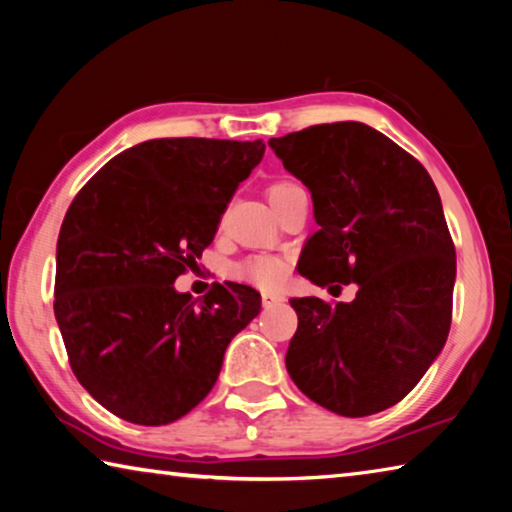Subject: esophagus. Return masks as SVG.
<instances>
[{"label": "esophagus", "mask_w": 512, "mask_h": 512, "mask_svg": "<svg viewBox=\"0 0 512 512\" xmlns=\"http://www.w3.org/2000/svg\"><path fill=\"white\" fill-rule=\"evenodd\" d=\"M284 298L280 296V293H275V291H262V305L264 307H273V305H277V302H282Z\"/></svg>", "instance_id": "1"}]
</instances>
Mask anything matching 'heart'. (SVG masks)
Masks as SVG:
<instances>
[{
	"mask_svg": "<svg viewBox=\"0 0 512 512\" xmlns=\"http://www.w3.org/2000/svg\"><path fill=\"white\" fill-rule=\"evenodd\" d=\"M298 185L291 183V180H277L271 187H268V201L275 207L277 203L287 196L291 189ZM291 262L289 257L284 255H253L246 257L232 266V277L239 282H248L259 289H275L287 280Z\"/></svg>",
	"mask_w": 512,
	"mask_h": 512,
	"instance_id": "obj_1",
	"label": "heart"
}]
</instances>
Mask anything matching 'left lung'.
Instances as JSON below:
<instances>
[{
  "mask_svg": "<svg viewBox=\"0 0 512 512\" xmlns=\"http://www.w3.org/2000/svg\"><path fill=\"white\" fill-rule=\"evenodd\" d=\"M268 144L309 187L320 225L300 275L332 293L357 284L352 302L291 300L289 375L345 418L384 411L413 391L452 325L456 250L438 189L411 153L359 121Z\"/></svg>",
  "mask_w": 512,
  "mask_h": 512,
  "instance_id": "1",
  "label": "left lung"
}]
</instances>
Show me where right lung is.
Wrapping results in <instances>:
<instances>
[{
  "label": "right lung",
  "mask_w": 512,
  "mask_h": 512,
  "mask_svg": "<svg viewBox=\"0 0 512 512\" xmlns=\"http://www.w3.org/2000/svg\"><path fill=\"white\" fill-rule=\"evenodd\" d=\"M266 144L164 137L126 149L74 196L56 246L54 314L76 379L117 418L160 427L216 384L262 300L225 282L173 289L212 244Z\"/></svg>",
  "instance_id": "1"
}]
</instances>
